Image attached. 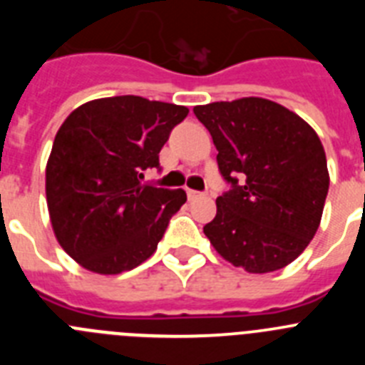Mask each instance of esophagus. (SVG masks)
Wrapping results in <instances>:
<instances>
[{"label":"esophagus","mask_w":365,"mask_h":365,"mask_svg":"<svg viewBox=\"0 0 365 365\" xmlns=\"http://www.w3.org/2000/svg\"><path fill=\"white\" fill-rule=\"evenodd\" d=\"M186 195H188L190 201H193V199L202 197V193L201 192H195V190H186Z\"/></svg>","instance_id":"34e87169"}]
</instances>
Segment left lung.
I'll use <instances>...</instances> for the list:
<instances>
[{"label":"left lung","mask_w":365,"mask_h":365,"mask_svg":"<svg viewBox=\"0 0 365 365\" xmlns=\"http://www.w3.org/2000/svg\"><path fill=\"white\" fill-rule=\"evenodd\" d=\"M193 113L210 131L219 170L232 185L202 228L212 247L252 274L292 263L324 214L329 172L320 137L294 111L259 96L195 106Z\"/></svg>","instance_id":"8db88e82"}]
</instances>
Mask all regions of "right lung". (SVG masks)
I'll return each instance as SVG.
<instances>
[{
	"label": "right lung",
	"instance_id": "obj_1",
	"mask_svg": "<svg viewBox=\"0 0 365 365\" xmlns=\"http://www.w3.org/2000/svg\"><path fill=\"white\" fill-rule=\"evenodd\" d=\"M186 115L185 106L125 95L86 102L60 125L45 195L58 243L80 267L120 274L157 250L186 192L140 180Z\"/></svg>",
	"mask_w": 365,
	"mask_h": 365
}]
</instances>
